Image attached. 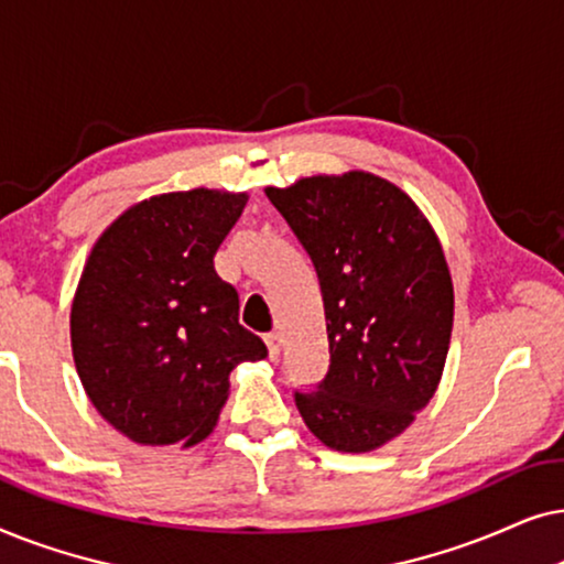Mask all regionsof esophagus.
Listing matches in <instances>:
<instances>
[{"label":"esophagus","mask_w":564,"mask_h":564,"mask_svg":"<svg viewBox=\"0 0 564 564\" xmlns=\"http://www.w3.org/2000/svg\"><path fill=\"white\" fill-rule=\"evenodd\" d=\"M264 344H267V351H269V359H276L282 351V341H280V334H267L264 336Z\"/></svg>","instance_id":"1"}]
</instances>
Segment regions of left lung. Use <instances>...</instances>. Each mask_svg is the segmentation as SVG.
I'll return each instance as SVG.
<instances>
[{"mask_svg": "<svg viewBox=\"0 0 564 564\" xmlns=\"http://www.w3.org/2000/svg\"><path fill=\"white\" fill-rule=\"evenodd\" d=\"M267 197L318 272L330 367L295 392L311 434L365 454L415 421L442 382L454 284L442 241L398 184L365 169L303 176Z\"/></svg>", "mask_w": 564, "mask_h": 564, "instance_id": "obj_1", "label": "left lung"}]
</instances>
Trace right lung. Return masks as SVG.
Instances as JSON below:
<instances>
[{
    "label": "right lung",
    "instance_id": "add662e5",
    "mask_svg": "<svg viewBox=\"0 0 564 564\" xmlns=\"http://www.w3.org/2000/svg\"><path fill=\"white\" fill-rule=\"evenodd\" d=\"M246 203L249 192H164L122 210L91 246L72 300V354L91 405L130 442H205L230 372L267 357L213 264Z\"/></svg>",
    "mask_w": 564,
    "mask_h": 564
}]
</instances>
